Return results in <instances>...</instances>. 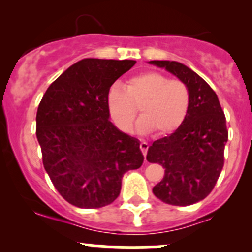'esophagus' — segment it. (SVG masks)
<instances>
[{
    "instance_id": "1",
    "label": "esophagus",
    "mask_w": 252,
    "mask_h": 252,
    "mask_svg": "<svg viewBox=\"0 0 252 252\" xmlns=\"http://www.w3.org/2000/svg\"><path fill=\"white\" fill-rule=\"evenodd\" d=\"M140 148H141V150H142L143 155L146 156L147 155V150H148V148H149L148 143L144 142V141H142V142H141V144H140Z\"/></svg>"
}]
</instances>
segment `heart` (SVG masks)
<instances>
[{"label": "heart", "mask_w": 252, "mask_h": 252, "mask_svg": "<svg viewBox=\"0 0 252 252\" xmlns=\"http://www.w3.org/2000/svg\"><path fill=\"white\" fill-rule=\"evenodd\" d=\"M109 114L123 131H131L137 114H142L136 128L142 134L155 131L168 135L175 131L189 114V90L180 80H170L158 72H143L131 77L126 88L111 86L106 96Z\"/></svg>", "instance_id": "heart-1"}]
</instances>
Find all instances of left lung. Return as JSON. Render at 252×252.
I'll use <instances>...</instances> for the list:
<instances>
[{"mask_svg":"<svg viewBox=\"0 0 252 252\" xmlns=\"http://www.w3.org/2000/svg\"><path fill=\"white\" fill-rule=\"evenodd\" d=\"M149 63L174 74L190 94L189 114L181 126L148 148L147 160L164 168L163 179L153 193L174 206L195 204L210 194L224 166L226 118L216 92L194 71L169 60Z\"/></svg>","mask_w":252,"mask_h":252,"instance_id":"1","label":"left lung"}]
</instances>
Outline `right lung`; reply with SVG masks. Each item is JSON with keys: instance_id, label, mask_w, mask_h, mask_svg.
Segmentation results:
<instances>
[{"instance_id": "1", "label": "right lung", "mask_w": 252, "mask_h": 252, "mask_svg": "<svg viewBox=\"0 0 252 252\" xmlns=\"http://www.w3.org/2000/svg\"><path fill=\"white\" fill-rule=\"evenodd\" d=\"M135 60L86 58L51 84L36 112V138L54 187L80 209H99L120 195L122 178L142 166L137 138L110 121L106 96Z\"/></svg>"}]
</instances>
